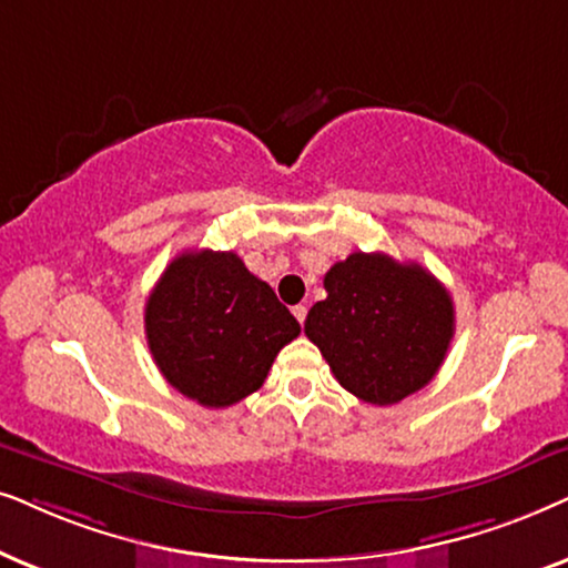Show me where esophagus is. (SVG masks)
<instances>
[{
  "label": "esophagus",
  "instance_id": "1",
  "mask_svg": "<svg viewBox=\"0 0 568 568\" xmlns=\"http://www.w3.org/2000/svg\"><path fill=\"white\" fill-rule=\"evenodd\" d=\"M306 312H308V308L304 306V304H298V306H293V316H296V320L301 322V324H304L306 322Z\"/></svg>",
  "mask_w": 568,
  "mask_h": 568
}]
</instances>
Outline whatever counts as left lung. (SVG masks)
<instances>
[{
	"label": "left lung",
	"mask_w": 568,
	"mask_h": 568,
	"mask_svg": "<svg viewBox=\"0 0 568 568\" xmlns=\"http://www.w3.org/2000/svg\"><path fill=\"white\" fill-rule=\"evenodd\" d=\"M304 332L363 403L395 405L434 379L455 337L449 291L415 262L353 252L324 275Z\"/></svg>",
	"instance_id": "left-lung-1"
}]
</instances>
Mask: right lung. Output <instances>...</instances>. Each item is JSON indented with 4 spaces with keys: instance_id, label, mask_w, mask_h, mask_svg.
I'll use <instances>...</instances> for the list:
<instances>
[{
    "instance_id": "obj_1",
    "label": "right lung",
    "mask_w": 568,
    "mask_h": 568,
    "mask_svg": "<svg viewBox=\"0 0 568 568\" xmlns=\"http://www.w3.org/2000/svg\"><path fill=\"white\" fill-rule=\"evenodd\" d=\"M301 324L275 291L233 252H184L145 304L155 366L181 395L205 407L236 405L267 379Z\"/></svg>"
}]
</instances>
